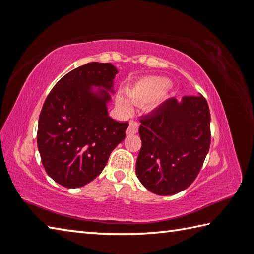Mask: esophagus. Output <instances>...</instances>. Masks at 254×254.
Here are the masks:
<instances>
[{"label": "esophagus", "instance_id": "1", "mask_svg": "<svg viewBox=\"0 0 254 254\" xmlns=\"http://www.w3.org/2000/svg\"><path fill=\"white\" fill-rule=\"evenodd\" d=\"M139 130V123L136 121H133L131 120L130 121V126H128L127 130V135H132V134H135V133Z\"/></svg>", "mask_w": 254, "mask_h": 254}]
</instances>
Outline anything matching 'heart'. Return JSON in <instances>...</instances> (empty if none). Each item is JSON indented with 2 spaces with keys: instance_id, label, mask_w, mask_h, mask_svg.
Masks as SVG:
<instances>
[{
  "instance_id": "heart-1",
  "label": "heart",
  "mask_w": 254,
  "mask_h": 254,
  "mask_svg": "<svg viewBox=\"0 0 254 254\" xmlns=\"http://www.w3.org/2000/svg\"><path fill=\"white\" fill-rule=\"evenodd\" d=\"M169 84V80L164 77L151 76L141 79L136 81L128 90L130 98L124 94L118 95V107L124 112H130L133 103L142 107L150 102V107L154 108L160 103L162 99V93L168 89Z\"/></svg>"
}]
</instances>
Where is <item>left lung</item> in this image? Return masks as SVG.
I'll return each mask as SVG.
<instances>
[{
    "mask_svg": "<svg viewBox=\"0 0 254 254\" xmlns=\"http://www.w3.org/2000/svg\"><path fill=\"white\" fill-rule=\"evenodd\" d=\"M210 120L201 94L169 99L141 120L135 172L147 190L173 195L190 187L209 152Z\"/></svg>",
    "mask_w": 254,
    "mask_h": 254,
    "instance_id": "1",
    "label": "left lung"
}]
</instances>
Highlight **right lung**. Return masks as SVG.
<instances>
[{
    "mask_svg": "<svg viewBox=\"0 0 254 254\" xmlns=\"http://www.w3.org/2000/svg\"><path fill=\"white\" fill-rule=\"evenodd\" d=\"M118 72L111 63H87L64 75L45 100L38 149L49 177L63 187L93 181L126 139L128 123L115 121L108 112Z\"/></svg>",
    "mask_w": 254,
    "mask_h": 254,
    "instance_id": "obj_1",
    "label": "right lung"
}]
</instances>
